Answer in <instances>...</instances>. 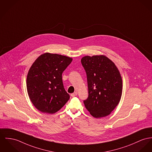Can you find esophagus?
<instances>
[{
    "label": "esophagus",
    "mask_w": 152,
    "mask_h": 152,
    "mask_svg": "<svg viewBox=\"0 0 152 152\" xmlns=\"http://www.w3.org/2000/svg\"><path fill=\"white\" fill-rule=\"evenodd\" d=\"M77 95V92H75V93H72L71 94V96L74 97V96H76Z\"/></svg>",
    "instance_id": "1"
}]
</instances>
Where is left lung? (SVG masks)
<instances>
[{
  "label": "left lung",
  "mask_w": 152,
  "mask_h": 152,
  "mask_svg": "<svg viewBox=\"0 0 152 152\" xmlns=\"http://www.w3.org/2000/svg\"><path fill=\"white\" fill-rule=\"evenodd\" d=\"M81 62L86 72L88 90V96L84 104L93 117H105L121 99L123 83L120 72L105 56H85Z\"/></svg>",
  "instance_id": "left-lung-1"
}]
</instances>
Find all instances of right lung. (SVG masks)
<instances>
[{
  "label": "right lung",
  "instance_id": "right-lung-1",
  "mask_svg": "<svg viewBox=\"0 0 152 152\" xmlns=\"http://www.w3.org/2000/svg\"><path fill=\"white\" fill-rule=\"evenodd\" d=\"M72 61L70 57L46 53L32 65L26 78L27 91L39 111L55 113L69 99L70 96L64 87L62 74Z\"/></svg>",
  "mask_w": 152,
  "mask_h": 152
}]
</instances>
